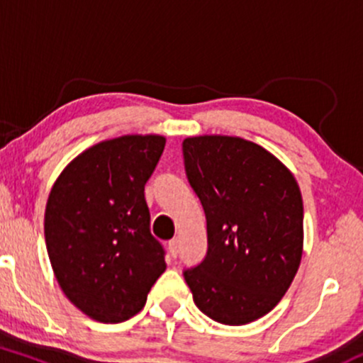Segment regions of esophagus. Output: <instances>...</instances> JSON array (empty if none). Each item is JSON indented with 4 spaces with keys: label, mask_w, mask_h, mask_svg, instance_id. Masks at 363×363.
<instances>
[{
    "label": "esophagus",
    "mask_w": 363,
    "mask_h": 363,
    "mask_svg": "<svg viewBox=\"0 0 363 363\" xmlns=\"http://www.w3.org/2000/svg\"><path fill=\"white\" fill-rule=\"evenodd\" d=\"M169 251H170V256L176 257L179 254V239H172L169 242Z\"/></svg>",
    "instance_id": "1"
}]
</instances>
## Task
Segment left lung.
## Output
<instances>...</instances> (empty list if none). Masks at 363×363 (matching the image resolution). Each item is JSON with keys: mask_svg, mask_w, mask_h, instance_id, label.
Here are the masks:
<instances>
[{"mask_svg": "<svg viewBox=\"0 0 363 363\" xmlns=\"http://www.w3.org/2000/svg\"><path fill=\"white\" fill-rule=\"evenodd\" d=\"M182 155L208 232L205 259L184 269V280L208 318L252 323L281 301L301 264L297 181L277 157L235 136L186 138Z\"/></svg>", "mask_w": 363, "mask_h": 363, "instance_id": "1", "label": "left lung"}]
</instances>
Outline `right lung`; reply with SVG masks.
<instances>
[{"mask_svg":"<svg viewBox=\"0 0 363 363\" xmlns=\"http://www.w3.org/2000/svg\"><path fill=\"white\" fill-rule=\"evenodd\" d=\"M164 147L158 135L102 141L68 164L49 194L44 234L56 280L99 323L138 314L165 272L145 199Z\"/></svg>","mask_w":363,"mask_h":363,"instance_id":"right-lung-1","label":"right lung"}]
</instances>
